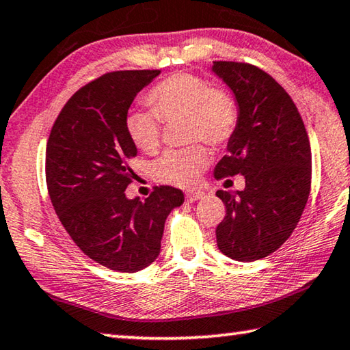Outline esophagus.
Instances as JSON below:
<instances>
[{"label": "esophagus", "instance_id": "obj_1", "mask_svg": "<svg viewBox=\"0 0 350 350\" xmlns=\"http://www.w3.org/2000/svg\"><path fill=\"white\" fill-rule=\"evenodd\" d=\"M204 193L201 191H191L186 193V200L189 201V203H193V201H198L200 198H203Z\"/></svg>", "mask_w": 350, "mask_h": 350}]
</instances>
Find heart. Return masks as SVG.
<instances>
[{
	"label": "heart",
	"instance_id": "heart-1",
	"mask_svg": "<svg viewBox=\"0 0 350 350\" xmlns=\"http://www.w3.org/2000/svg\"><path fill=\"white\" fill-rule=\"evenodd\" d=\"M152 112L132 110L126 118L129 138L137 149L153 153L161 144L159 118L187 121L189 139H203L221 146L232 138L238 126L235 98L221 88H211L206 79L193 73L176 72L149 90L146 96ZM209 153L201 144L169 150L153 163V178L167 186L191 187L197 183Z\"/></svg>",
	"mask_w": 350,
	"mask_h": 350
}]
</instances>
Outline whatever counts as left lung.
<instances>
[{"label": "left lung", "mask_w": 350, "mask_h": 350, "mask_svg": "<svg viewBox=\"0 0 350 350\" xmlns=\"http://www.w3.org/2000/svg\"><path fill=\"white\" fill-rule=\"evenodd\" d=\"M212 72L232 90L238 126L215 178L241 174L243 191H218L226 217L217 244L235 261L271 255L292 235L308 203L312 178L309 137L289 94L252 64L215 61Z\"/></svg>", "instance_id": "obj_1"}]
</instances>
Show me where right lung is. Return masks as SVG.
Returning a JSON list of instances; mask_svg holds the SVG:
<instances>
[{
  "instance_id": "add662e5",
  "label": "right lung",
  "mask_w": 350,
  "mask_h": 350,
  "mask_svg": "<svg viewBox=\"0 0 350 350\" xmlns=\"http://www.w3.org/2000/svg\"><path fill=\"white\" fill-rule=\"evenodd\" d=\"M159 70L110 72L72 95L46 149L49 197L61 224L90 260L116 272H138L157 260L164 223L185 203L180 189L159 186L129 200V161L137 147L126 118L141 89Z\"/></svg>"
}]
</instances>
